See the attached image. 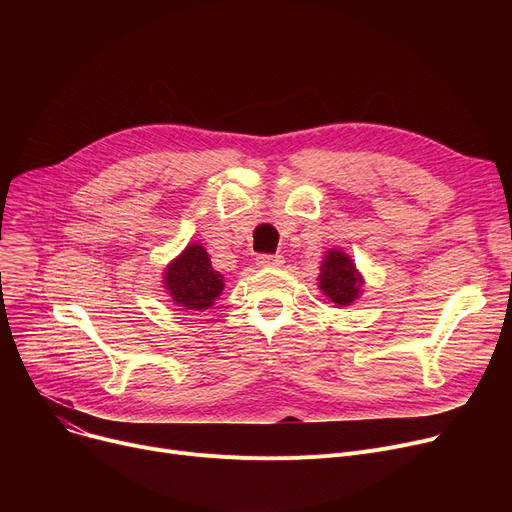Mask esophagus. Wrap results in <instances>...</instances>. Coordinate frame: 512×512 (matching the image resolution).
Here are the masks:
<instances>
[{
    "mask_svg": "<svg viewBox=\"0 0 512 512\" xmlns=\"http://www.w3.org/2000/svg\"><path fill=\"white\" fill-rule=\"evenodd\" d=\"M255 261L261 267H276V265L284 263V257L282 255H267V253H263V255H257Z\"/></svg>",
    "mask_w": 512,
    "mask_h": 512,
    "instance_id": "1",
    "label": "esophagus"
}]
</instances>
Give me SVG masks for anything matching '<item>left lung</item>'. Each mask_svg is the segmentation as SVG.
Here are the masks:
<instances>
[{
    "label": "left lung",
    "instance_id": "obj_1",
    "mask_svg": "<svg viewBox=\"0 0 512 512\" xmlns=\"http://www.w3.org/2000/svg\"><path fill=\"white\" fill-rule=\"evenodd\" d=\"M361 276L355 270V263L340 251H330L319 274V288L326 292L332 303L351 305L361 290Z\"/></svg>",
    "mask_w": 512,
    "mask_h": 512
}]
</instances>
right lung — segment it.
I'll return each instance as SVG.
<instances>
[{"label":"right lung","instance_id":"obj_1","mask_svg":"<svg viewBox=\"0 0 512 512\" xmlns=\"http://www.w3.org/2000/svg\"><path fill=\"white\" fill-rule=\"evenodd\" d=\"M166 288L176 305L201 311L220 297L224 278L211 267L207 251L201 245H191L166 267Z\"/></svg>","mask_w":512,"mask_h":512}]
</instances>
